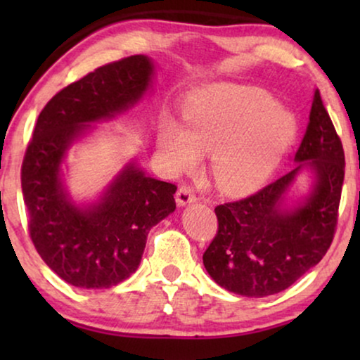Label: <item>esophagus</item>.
<instances>
[{
	"mask_svg": "<svg viewBox=\"0 0 360 360\" xmlns=\"http://www.w3.org/2000/svg\"><path fill=\"white\" fill-rule=\"evenodd\" d=\"M175 201L179 206H185V205H190L196 201V196H195V191L193 188H190V186H180L179 191H176L175 195Z\"/></svg>",
	"mask_w": 360,
	"mask_h": 360,
	"instance_id": "34e87169",
	"label": "esophagus"
}]
</instances>
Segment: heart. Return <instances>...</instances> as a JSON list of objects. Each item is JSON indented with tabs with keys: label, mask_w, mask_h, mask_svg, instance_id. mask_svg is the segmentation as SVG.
<instances>
[{
	"label": "heart",
	"mask_w": 360,
	"mask_h": 360,
	"mask_svg": "<svg viewBox=\"0 0 360 360\" xmlns=\"http://www.w3.org/2000/svg\"><path fill=\"white\" fill-rule=\"evenodd\" d=\"M184 126L165 120L159 146L176 170H190L211 155L216 185L239 195L274 174L297 137V120L257 86L216 83L185 103Z\"/></svg>",
	"instance_id": "1"
}]
</instances>
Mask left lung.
<instances>
[{"instance_id":"1","label":"left lung","mask_w":360,"mask_h":360,"mask_svg":"<svg viewBox=\"0 0 360 360\" xmlns=\"http://www.w3.org/2000/svg\"><path fill=\"white\" fill-rule=\"evenodd\" d=\"M287 175L248 198L214 208L218 233L203 254L206 272L219 287L262 298L288 288L314 267L333 243L344 181V149L314 90L307 132ZM315 175L314 190L293 209L284 195L300 169Z\"/></svg>"}]
</instances>
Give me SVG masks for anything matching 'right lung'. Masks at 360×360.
<instances>
[{
	"mask_svg": "<svg viewBox=\"0 0 360 360\" xmlns=\"http://www.w3.org/2000/svg\"><path fill=\"white\" fill-rule=\"evenodd\" d=\"M154 63L131 56L106 63L52 96L37 117L21 167L29 234L44 262L80 288H110L139 267L147 234L175 211L176 186L127 164L96 203L78 206L62 184V162L91 122L136 105Z\"/></svg>",
	"mask_w": 360,
	"mask_h": 360,
	"instance_id": "1",
	"label": "right lung"
}]
</instances>
